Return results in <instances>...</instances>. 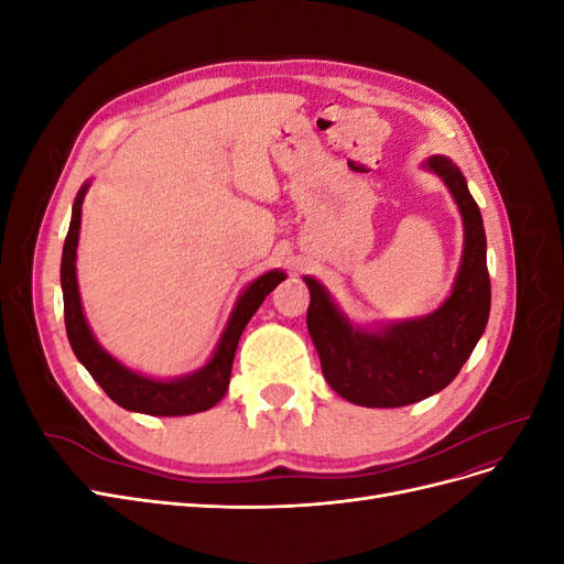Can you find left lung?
Here are the masks:
<instances>
[{"instance_id":"left-lung-1","label":"left lung","mask_w":564,"mask_h":564,"mask_svg":"<svg viewBox=\"0 0 564 564\" xmlns=\"http://www.w3.org/2000/svg\"><path fill=\"white\" fill-rule=\"evenodd\" d=\"M445 181L464 220V251L452 294L437 311L377 327L352 324L327 286L303 278L311 289L308 332L322 373L340 398L360 406H404L447 388L485 334L491 305L487 237L482 214L460 169L445 155L423 162Z\"/></svg>"}]
</instances>
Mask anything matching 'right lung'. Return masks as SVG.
<instances>
[{"label": "right lung", "mask_w": 564, "mask_h": 564, "mask_svg": "<svg viewBox=\"0 0 564 564\" xmlns=\"http://www.w3.org/2000/svg\"><path fill=\"white\" fill-rule=\"evenodd\" d=\"M89 181L79 187L73 204L70 230H67L61 259V286H63V311H65V332L70 340L77 360L87 367L94 381L108 392V398L122 409L150 416H187L197 412H207L214 404L224 400L230 383V371L237 344L253 313L261 308L265 296L282 280H286L284 270H268L256 278L245 292L237 296L230 319L209 362L183 373L176 379H152L145 373L133 371L112 357L98 344L87 317H84L79 284H77V245L82 226V202L89 191Z\"/></svg>", "instance_id": "1"}]
</instances>
